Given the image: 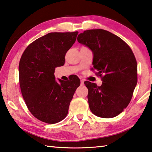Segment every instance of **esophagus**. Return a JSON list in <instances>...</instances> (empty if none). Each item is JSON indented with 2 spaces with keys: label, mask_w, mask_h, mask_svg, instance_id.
Listing matches in <instances>:
<instances>
[{
  "label": "esophagus",
  "mask_w": 152,
  "mask_h": 152,
  "mask_svg": "<svg viewBox=\"0 0 152 152\" xmlns=\"http://www.w3.org/2000/svg\"><path fill=\"white\" fill-rule=\"evenodd\" d=\"M81 84L82 85H84V80L83 79H81Z\"/></svg>",
  "instance_id": "34e87169"
}]
</instances>
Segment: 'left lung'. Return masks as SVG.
Returning <instances> with one entry per match:
<instances>
[{
	"label": "left lung",
	"instance_id": "left-lung-1",
	"mask_svg": "<svg viewBox=\"0 0 152 152\" xmlns=\"http://www.w3.org/2000/svg\"><path fill=\"white\" fill-rule=\"evenodd\" d=\"M79 43L93 53V67L102 77L101 87L85 81L91 112L101 118L118 116L129 104L137 84V63L130 48L114 34L102 29L84 31Z\"/></svg>",
	"mask_w": 152,
	"mask_h": 152
}]
</instances>
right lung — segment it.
Segmentation results:
<instances>
[{"label":"right lung","mask_w":152,"mask_h":152,"mask_svg":"<svg viewBox=\"0 0 152 152\" xmlns=\"http://www.w3.org/2000/svg\"><path fill=\"white\" fill-rule=\"evenodd\" d=\"M78 31L51 32L36 39L26 48L19 64L22 94L30 113L48 124L66 117L70 102L80 79L56 80V67L65 64L67 51L75 42Z\"/></svg>","instance_id":"1"}]
</instances>
